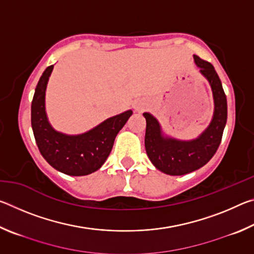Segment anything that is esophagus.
Wrapping results in <instances>:
<instances>
[{
  "label": "esophagus",
  "instance_id": "1",
  "mask_svg": "<svg viewBox=\"0 0 254 254\" xmlns=\"http://www.w3.org/2000/svg\"><path fill=\"white\" fill-rule=\"evenodd\" d=\"M134 109H135L136 112H141V111H143L144 106L142 104H140V103H137V104L134 105Z\"/></svg>",
  "mask_w": 254,
  "mask_h": 254
}]
</instances>
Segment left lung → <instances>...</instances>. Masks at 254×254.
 Masks as SVG:
<instances>
[{
    "mask_svg": "<svg viewBox=\"0 0 254 254\" xmlns=\"http://www.w3.org/2000/svg\"><path fill=\"white\" fill-rule=\"evenodd\" d=\"M200 74L208 80L213 92L214 114L209 126L194 140L183 141L162 134L158 120L143 113L147 121L144 145L152 165L170 176H182L205 166L217 151L227 120L226 95L212 64L194 55Z\"/></svg>",
    "mask_w": 254,
    "mask_h": 254,
    "instance_id": "8db88e82",
    "label": "left lung"
}]
</instances>
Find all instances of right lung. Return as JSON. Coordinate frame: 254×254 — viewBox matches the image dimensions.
<instances>
[{
  "label": "right lung",
  "instance_id": "right-lung-1",
  "mask_svg": "<svg viewBox=\"0 0 254 254\" xmlns=\"http://www.w3.org/2000/svg\"><path fill=\"white\" fill-rule=\"evenodd\" d=\"M54 65L46 68L38 81L31 103V126L42 157L51 167L69 176H86L101 168L110 156L115 136L132 111L105 120L85 133L68 135L51 127L46 113V88Z\"/></svg>",
  "mask_w": 254,
  "mask_h": 254
}]
</instances>
